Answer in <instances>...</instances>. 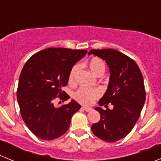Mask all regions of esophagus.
<instances>
[{
    "mask_svg": "<svg viewBox=\"0 0 161 161\" xmlns=\"http://www.w3.org/2000/svg\"><path fill=\"white\" fill-rule=\"evenodd\" d=\"M83 109L85 110V111L86 112H90L91 111H92V108H88V107H83Z\"/></svg>",
    "mask_w": 161,
    "mask_h": 161,
    "instance_id": "esophagus-1",
    "label": "esophagus"
}]
</instances>
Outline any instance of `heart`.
<instances>
[{
	"label": "heart",
	"instance_id": "obj_1",
	"mask_svg": "<svg viewBox=\"0 0 161 161\" xmlns=\"http://www.w3.org/2000/svg\"><path fill=\"white\" fill-rule=\"evenodd\" d=\"M89 68H90L92 74L97 76L103 75L105 71V69H106L104 62L100 58H92L89 62ZM79 70V64H75V65L73 66L70 71V74H69V81L70 82H73L75 80ZM100 95H101V92L97 89L90 90V89L86 88H80L75 93V98L79 103L89 105L93 103L94 100L99 98Z\"/></svg>",
	"mask_w": 161,
	"mask_h": 161
}]
</instances>
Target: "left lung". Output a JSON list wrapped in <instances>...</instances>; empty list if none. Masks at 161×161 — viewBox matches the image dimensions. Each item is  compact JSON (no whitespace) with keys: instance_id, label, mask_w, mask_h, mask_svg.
<instances>
[{"instance_id":"left-lung-1","label":"left lung","mask_w":161,"mask_h":161,"mask_svg":"<svg viewBox=\"0 0 161 161\" xmlns=\"http://www.w3.org/2000/svg\"><path fill=\"white\" fill-rule=\"evenodd\" d=\"M93 54L106 61L110 79L104 95L95 108L100 120L91 126L92 133L100 139L114 142L125 138L137 122L146 100L143 77L135 61L114 49L91 50ZM111 103L113 109L108 108ZM107 108L103 110L100 107Z\"/></svg>"}]
</instances>
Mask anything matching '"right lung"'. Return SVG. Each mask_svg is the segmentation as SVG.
I'll return each instance as SVG.
<instances>
[{"label": "right lung", "mask_w": 161, "mask_h": 161, "mask_svg": "<svg viewBox=\"0 0 161 161\" xmlns=\"http://www.w3.org/2000/svg\"><path fill=\"white\" fill-rule=\"evenodd\" d=\"M87 53L86 50L47 48L32 55L22 69L19 79L17 100L20 113L29 129L40 139L52 140L69 129L71 118L81 108L71 100L55 107L57 96L70 98L61 88L68 84L73 66Z\"/></svg>", "instance_id": "obj_1"}]
</instances>
